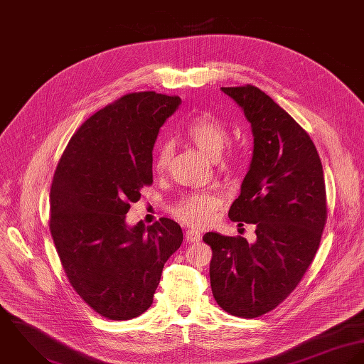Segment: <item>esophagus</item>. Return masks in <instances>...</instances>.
<instances>
[{
  "label": "esophagus",
  "mask_w": 364,
  "mask_h": 364,
  "mask_svg": "<svg viewBox=\"0 0 364 364\" xmlns=\"http://www.w3.org/2000/svg\"><path fill=\"white\" fill-rule=\"evenodd\" d=\"M186 240L188 242H200L201 240V235L198 230H194V229H188L186 232Z\"/></svg>",
  "instance_id": "esophagus-1"
}]
</instances>
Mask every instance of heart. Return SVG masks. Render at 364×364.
<instances>
[{"mask_svg":"<svg viewBox=\"0 0 364 364\" xmlns=\"http://www.w3.org/2000/svg\"><path fill=\"white\" fill-rule=\"evenodd\" d=\"M184 135L205 155L218 159L229 144V131L216 117L210 114H200L194 117L184 128ZM174 154L173 144L162 142L155 152V168L166 171ZM235 162H225L230 166ZM222 206V198L216 193H193L177 202L173 208L174 216L181 222L203 228L210 225L216 218V210Z\"/></svg>","mask_w":364,"mask_h":364,"instance_id":"b5f03b06","label":"heart"}]
</instances>
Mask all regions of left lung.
<instances>
[{"mask_svg": "<svg viewBox=\"0 0 364 364\" xmlns=\"http://www.w3.org/2000/svg\"><path fill=\"white\" fill-rule=\"evenodd\" d=\"M251 124L254 151L233 222L255 225L257 240L209 232V277L216 303L229 314L255 318L296 289L313 262L326 222L323 164L309 134L252 85L222 87ZM242 225V223H239Z\"/></svg>", "mask_w": 364, "mask_h": 364, "instance_id": "8db88e82", "label": "left lung"}]
</instances>
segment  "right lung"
Masks as SVG:
<instances>
[{
  "label": "right lung",
  "mask_w": 364,
  "mask_h": 364,
  "mask_svg": "<svg viewBox=\"0 0 364 364\" xmlns=\"http://www.w3.org/2000/svg\"><path fill=\"white\" fill-rule=\"evenodd\" d=\"M181 99L135 92L96 112L70 139L50 190V232L64 272L82 300L109 320L145 313L163 267L183 242L161 218L129 228L125 213L151 186L159 129Z\"/></svg>",
  "instance_id": "1"
}]
</instances>
